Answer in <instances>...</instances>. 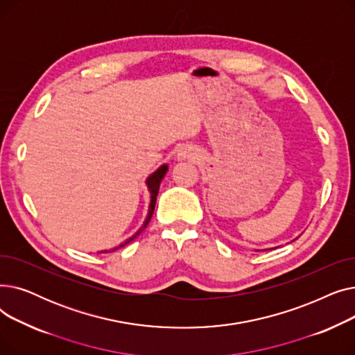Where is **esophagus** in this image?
Wrapping results in <instances>:
<instances>
[{
	"label": "esophagus",
	"instance_id": "34e87169",
	"mask_svg": "<svg viewBox=\"0 0 355 355\" xmlns=\"http://www.w3.org/2000/svg\"><path fill=\"white\" fill-rule=\"evenodd\" d=\"M194 157V154L190 151L189 148H182L181 151L178 153V158L180 159H190V158H193Z\"/></svg>",
	"mask_w": 355,
	"mask_h": 355
}]
</instances>
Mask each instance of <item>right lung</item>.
Returning a JSON list of instances; mask_svg holds the SVG:
<instances>
[{"instance_id":"obj_1","label":"right lung","mask_w":355,"mask_h":355,"mask_svg":"<svg viewBox=\"0 0 355 355\" xmlns=\"http://www.w3.org/2000/svg\"><path fill=\"white\" fill-rule=\"evenodd\" d=\"M166 171H168V165H162V166H159L158 170L153 174V175H149L148 177V180H146V185H148V190H149V193H151V202H149V210H148V216H146V218H145V221H144V225H142V227L132 236L130 239H128L125 243H122L119 248H122V246H125V245H128L129 241H132L146 226H148V223H149V220H151V217H153V214H154V209H155V202H157V196H158V191H159V184H161V180L164 178V175L166 174ZM119 248H115V249H112L110 252H114V250H116V249H119ZM105 253H107V250H105Z\"/></svg>"}]
</instances>
